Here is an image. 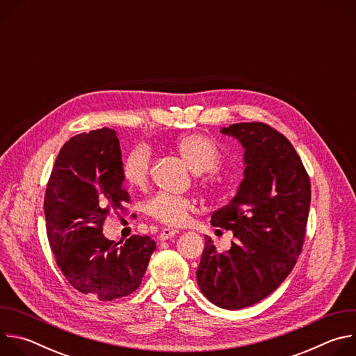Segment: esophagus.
I'll return each instance as SVG.
<instances>
[{
    "mask_svg": "<svg viewBox=\"0 0 356 356\" xmlns=\"http://www.w3.org/2000/svg\"><path fill=\"white\" fill-rule=\"evenodd\" d=\"M177 232H179V231H176V229H173V228H163V229L161 231V234H159V239H161V241H168V239L173 238Z\"/></svg>",
    "mask_w": 356,
    "mask_h": 356,
    "instance_id": "1",
    "label": "esophagus"
}]
</instances>
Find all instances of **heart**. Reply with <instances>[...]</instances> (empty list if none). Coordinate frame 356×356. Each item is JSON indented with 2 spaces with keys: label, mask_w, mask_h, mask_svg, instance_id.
I'll use <instances>...</instances> for the list:
<instances>
[{
  "label": "heart",
  "mask_w": 356,
  "mask_h": 356,
  "mask_svg": "<svg viewBox=\"0 0 356 356\" xmlns=\"http://www.w3.org/2000/svg\"><path fill=\"white\" fill-rule=\"evenodd\" d=\"M176 149L193 172L206 175V181L209 183L217 180L221 152L213 139L201 134L184 135L176 142ZM150 161V149L146 145H136L132 147L122 162L121 172L124 180L131 187H145L149 179ZM193 210L194 202L191 198L168 193H159L152 197L145 206L147 216L172 227L184 224Z\"/></svg>",
  "instance_id": "b5f03b06"
}]
</instances>
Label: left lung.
<instances>
[{
	"mask_svg": "<svg viewBox=\"0 0 356 356\" xmlns=\"http://www.w3.org/2000/svg\"><path fill=\"white\" fill-rule=\"evenodd\" d=\"M221 132L245 147L236 195L211 216V224L231 229L235 239L218 252L206 236L197 283L216 306L238 310L268 297L293 270L306 236L312 184L290 140L270 125L241 122Z\"/></svg>",
	"mask_w": 356,
	"mask_h": 356,
	"instance_id": "8db88e82",
	"label": "left lung"
}]
</instances>
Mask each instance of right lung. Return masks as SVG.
<instances>
[{
    "mask_svg": "<svg viewBox=\"0 0 356 356\" xmlns=\"http://www.w3.org/2000/svg\"><path fill=\"white\" fill-rule=\"evenodd\" d=\"M121 168L114 129L80 134L60 149L44 193L46 232L59 269L76 290L101 301L135 291L156 249L147 235L125 242L103 235L110 213L129 202Z\"/></svg>",
    "mask_w": 356,
    "mask_h": 356,
    "instance_id": "obj_1",
    "label": "right lung"
}]
</instances>
